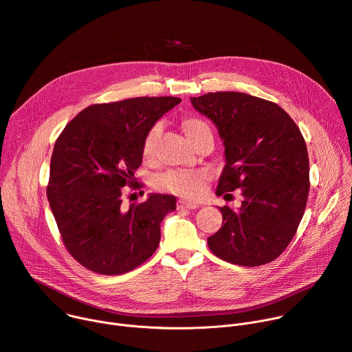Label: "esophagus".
Wrapping results in <instances>:
<instances>
[{"label":"esophagus","mask_w":352,"mask_h":352,"mask_svg":"<svg viewBox=\"0 0 352 352\" xmlns=\"http://www.w3.org/2000/svg\"><path fill=\"white\" fill-rule=\"evenodd\" d=\"M177 208L178 209H197L199 208V204H196V202H189V200H182V199H179L178 202H177Z\"/></svg>","instance_id":"obj_1"}]
</instances>
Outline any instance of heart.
<instances>
[{
    "mask_svg": "<svg viewBox=\"0 0 352 352\" xmlns=\"http://www.w3.org/2000/svg\"><path fill=\"white\" fill-rule=\"evenodd\" d=\"M160 124H156L146 133L142 147L144 159L152 156L153 146L160 135ZM182 129L192 144H195L202 136L212 133L209 125L199 118H185L182 121ZM209 179L210 173L206 170H171L157 175L155 179V186L160 190L184 197H199L205 193Z\"/></svg>",
    "mask_w": 352,
    "mask_h": 352,
    "instance_id": "b5f03b06",
    "label": "heart"
}]
</instances>
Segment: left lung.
<instances>
[{"label":"left lung","instance_id":"left-lung-1","mask_svg":"<svg viewBox=\"0 0 352 352\" xmlns=\"http://www.w3.org/2000/svg\"><path fill=\"white\" fill-rule=\"evenodd\" d=\"M217 126L226 166L216 193L242 189L238 210L219 208L221 228L208 238L212 252L232 265L262 266L278 258L302 220L309 193L305 139L276 103L239 91L190 97ZM228 195V193H227Z\"/></svg>","mask_w":352,"mask_h":352}]
</instances>
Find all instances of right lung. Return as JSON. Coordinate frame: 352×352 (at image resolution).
<instances>
[{"mask_svg":"<svg viewBox=\"0 0 352 352\" xmlns=\"http://www.w3.org/2000/svg\"><path fill=\"white\" fill-rule=\"evenodd\" d=\"M179 102L166 96L93 104L58 136L47 197L65 248L83 267L117 276L155 254L160 223L177 199L150 193L124 209L122 188L133 185L146 133Z\"/></svg>","mask_w":352,"mask_h":352,"instance_id":"obj_1","label":"right lung"}]
</instances>
